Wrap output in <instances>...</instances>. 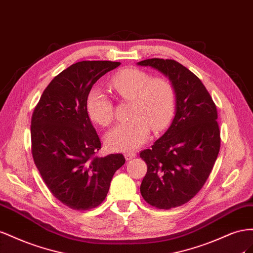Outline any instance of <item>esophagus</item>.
Returning <instances> with one entry per match:
<instances>
[{
    "mask_svg": "<svg viewBox=\"0 0 253 253\" xmlns=\"http://www.w3.org/2000/svg\"><path fill=\"white\" fill-rule=\"evenodd\" d=\"M135 157H136V154L133 153V151H126V153H125V158H126L127 161L131 160V159H133Z\"/></svg>",
    "mask_w": 253,
    "mask_h": 253,
    "instance_id": "obj_1",
    "label": "esophagus"
}]
</instances>
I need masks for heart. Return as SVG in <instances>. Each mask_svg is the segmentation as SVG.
Wrapping results in <instances>:
<instances>
[{
  "label": "heart",
  "mask_w": 253,
  "mask_h": 253,
  "mask_svg": "<svg viewBox=\"0 0 253 253\" xmlns=\"http://www.w3.org/2000/svg\"><path fill=\"white\" fill-rule=\"evenodd\" d=\"M110 86L121 100H130L131 120L112 127L105 136L106 145L113 151H129L145 143L150 133L162 131L172 119L177 103L174 85L164 77H151L147 72L126 68L115 73ZM85 109L96 124L108 126L113 120L114 107L106 92L98 86L90 89Z\"/></svg>",
  "instance_id": "heart-1"
}]
</instances>
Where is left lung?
<instances>
[{"mask_svg":"<svg viewBox=\"0 0 253 253\" xmlns=\"http://www.w3.org/2000/svg\"><path fill=\"white\" fill-rule=\"evenodd\" d=\"M169 76L176 90V114L171 125L140 158L147 165L141 194L147 204L169 210L190 201L210 176L220 149L217 108L204 84L172 59L139 62Z\"/></svg>","mask_w":253,"mask_h":253,"instance_id":"8db88e82","label":"left lung"}]
</instances>
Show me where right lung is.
Here are the masks:
<instances>
[{
	"mask_svg": "<svg viewBox=\"0 0 253 253\" xmlns=\"http://www.w3.org/2000/svg\"><path fill=\"white\" fill-rule=\"evenodd\" d=\"M115 61H79L54 77L32 115L34 162L49 192L73 210L85 211L105 200L122 154L99 157V136L85 109L98 79L120 66Z\"/></svg>",
	"mask_w": 253,
	"mask_h": 253,
	"instance_id": "right-lung-1",
	"label": "right lung"
}]
</instances>
